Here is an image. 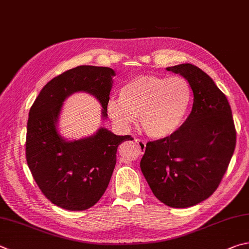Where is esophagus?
Returning a JSON list of instances; mask_svg holds the SVG:
<instances>
[{
    "label": "esophagus",
    "instance_id": "34e87169",
    "mask_svg": "<svg viewBox=\"0 0 249 249\" xmlns=\"http://www.w3.org/2000/svg\"><path fill=\"white\" fill-rule=\"evenodd\" d=\"M136 142L138 143V146H139V148L142 149V150L143 151L144 149H146V142H144V140H142V139H136Z\"/></svg>",
    "mask_w": 249,
    "mask_h": 249
}]
</instances>
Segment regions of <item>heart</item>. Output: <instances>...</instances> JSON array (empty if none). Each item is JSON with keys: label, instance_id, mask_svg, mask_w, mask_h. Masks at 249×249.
I'll use <instances>...</instances> for the list:
<instances>
[{"label": "heart", "instance_id": "1", "mask_svg": "<svg viewBox=\"0 0 249 249\" xmlns=\"http://www.w3.org/2000/svg\"><path fill=\"white\" fill-rule=\"evenodd\" d=\"M192 102L193 91L185 78L142 75L122 87L120 98L110 99L107 111L121 127H128L139 116L148 136L164 138L182 126Z\"/></svg>", "mask_w": 249, "mask_h": 249}]
</instances>
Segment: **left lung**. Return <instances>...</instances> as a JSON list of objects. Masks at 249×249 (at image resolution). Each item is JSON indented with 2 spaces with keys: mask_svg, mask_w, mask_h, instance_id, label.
Here are the masks:
<instances>
[{
  "mask_svg": "<svg viewBox=\"0 0 249 249\" xmlns=\"http://www.w3.org/2000/svg\"><path fill=\"white\" fill-rule=\"evenodd\" d=\"M166 70L191 85L192 112L175 133L147 142L140 168L161 202L187 208L219 187L236 144V129L227 97L205 71L189 63Z\"/></svg>",
  "mask_w": 249,
  "mask_h": 249,
  "instance_id": "left-lung-1",
  "label": "left lung"
}]
</instances>
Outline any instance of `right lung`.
I'll list each match as a JSON object with an SVG mask.
<instances>
[{
  "label": "right lung",
  "instance_id": "add662e5",
  "mask_svg": "<svg viewBox=\"0 0 249 249\" xmlns=\"http://www.w3.org/2000/svg\"><path fill=\"white\" fill-rule=\"evenodd\" d=\"M114 75L110 67L77 66L50 80L30 107L27 164L43 195L63 209L81 211L96 205L110 183L117 148L134 139L100 128L91 137L65 142L56 130L63 101L76 91L93 94L107 117Z\"/></svg>",
  "mask_w": 249,
  "mask_h": 249
}]
</instances>
